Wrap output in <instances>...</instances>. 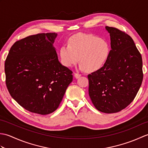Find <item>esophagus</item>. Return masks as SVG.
I'll list each match as a JSON object with an SVG mask.
<instances>
[{"label": "esophagus", "instance_id": "1", "mask_svg": "<svg viewBox=\"0 0 148 148\" xmlns=\"http://www.w3.org/2000/svg\"><path fill=\"white\" fill-rule=\"evenodd\" d=\"M81 75L78 74V73H74V77L76 78V79H78V78H79L81 77Z\"/></svg>", "mask_w": 148, "mask_h": 148}]
</instances>
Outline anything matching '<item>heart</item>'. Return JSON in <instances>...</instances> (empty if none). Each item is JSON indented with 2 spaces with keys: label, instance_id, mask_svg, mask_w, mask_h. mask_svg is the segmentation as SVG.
Segmentation results:
<instances>
[{
  "label": "heart",
  "instance_id": "obj_1",
  "mask_svg": "<svg viewBox=\"0 0 148 148\" xmlns=\"http://www.w3.org/2000/svg\"><path fill=\"white\" fill-rule=\"evenodd\" d=\"M111 48L108 40L91 34H79L69 39V46L60 49L62 64L71 67L79 62V68L87 72H95L108 61Z\"/></svg>",
  "mask_w": 148,
  "mask_h": 148
}]
</instances>
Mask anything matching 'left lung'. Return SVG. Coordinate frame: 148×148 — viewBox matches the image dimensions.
Here are the masks:
<instances>
[{"label": "left lung", "mask_w": 148, "mask_h": 148, "mask_svg": "<svg viewBox=\"0 0 148 148\" xmlns=\"http://www.w3.org/2000/svg\"><path fill=\"white\" fill-rule=\"evenodd\" d=\"M110 34L111 53L103 67L88 76L89 96L95 108L114 113L133 101L143 79V60L132 37L106 26Z\"/></svg>", "instance_id": "8db88e82"}]
</instances>
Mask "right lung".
I'll return each mask as SVG.
<instances>
[{
  "label": "right lung",
  "instance_id": "1",
  "mask_svg": "<svg viewBox=\"0 0 148 148\" xmlns=\"http://www.w3.org/2000/svg\"><path fill=\"white\" fill-rule=\"evenodd\" d=\"M56 37V33H42L18 40L5 61L9 92L30 112H54L73 79L72 72L58 60L53 46Z\"/></svg>",
  "mask_w": 148,
  "mask_h": 148
}]
</instances>
